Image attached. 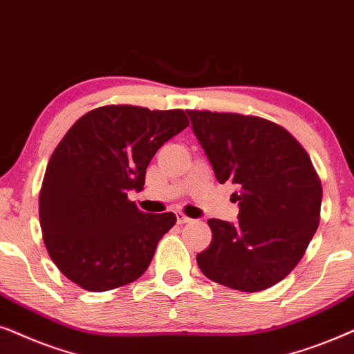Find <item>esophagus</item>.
I'll list each match as a JSON object with an SVG mask.
<instances>
[{
	"label": "esophagus",
	"instance_id": "obj_1",
	"mask_svg": "<svg viewBox=\"0 0 354 354\" xmlns=\"http://www.w3.org/2000/svg\"><path fill=\"white\" fill-rule=\"evenodd\" d=\"M176 220L178 223H189V221H192V218H189L186 214H183V212H176Z\"/></svg>",
	"mask_w": 354,
	"mask_h": 354
}]
</instances>
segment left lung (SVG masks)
I'll use <instances>...</instances> for the list:
<instances>
[{"instance_id":"8db88e82","label":"left lung","mask_w":354,"mask_h":354,"mask_svg":"<svg viewBox=\"0 0 354 354\" xmlns=\"http://www.w3.org/2000/svg\"><path fill=\"white\" fill-rule=\"evenodd\" d=\"M218 183L232 181L234 225L210 218L212 243L197 254L207 279L254 293L298 266L320 221L322 185L308 152L285 128L252 115L186 110Z\"/></svg>"}]
</instances>
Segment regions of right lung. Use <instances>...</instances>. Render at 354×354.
Segmentation results:
<instances>
[{
    "mask_svg": "<svg viewBox=\"0 0 354 354\" xmlns=\"http://www.w3.org/2000/svg\"><path fill=\"white\" fill-rule=\"evenodd\" d=\"M189 126L183 110L105 105L79 118L56 145L39 216L51 261L87 291L138 280L176 215L145 214L128 199L165 142Z\"/></svg>",
    "mask_w": 354,
    "mask_h": 354,
    "instance_id": "obj_1",
    "label": "right lung"
}]
</instances>
